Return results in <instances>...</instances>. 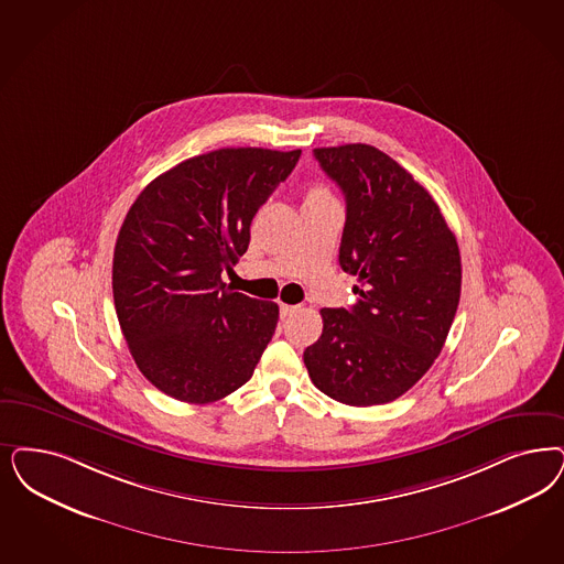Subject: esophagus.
I'll list each match as a JSON object with an SVG mask.
<instances>
[{
    "mask_svg": "<svg viewBox=\"0 0 564 564\" xmlns=\"http://www.w3.org/2000/svg\"><path fill=\"white\" fill-rule=\"evenodd\" d=\"M281 316L285 318V316H290V314H293V312L297 311V306H290V304H281Z\"/></svg>",
    "mask_w": 564,
    "mask_h": 564,
    "instance_id": "obj_1",
    "label": "esophagus"
}]
</instances>
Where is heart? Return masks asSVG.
Masks as SVG:
<instances>
[{
  "instance_id": "b5f03b06",
  "label": "heart",
  "mask_w": 564,
  "mask_h": 564,
  "mask_svg": "<svg viewBox=\"0 0 564 564\" xmlns=\"http://www.w3.org/2000/svg\"><path fill=\"white\" fill-rule=\"evenodd\" d=\"M327 194V189H323V187H314L312 189L311 194H308V197H325Z\"/></svg>"
}]
</instances>
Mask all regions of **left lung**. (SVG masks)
Here are the masks:
<instances>
[{"instance_id": "8db88e82", "label": "left lung", "mask_w": 564, "mask_h": 564, "mask_svg": "<svg viewBox=\"0 0 564 564\" xmlns=\"http://www.w3.org/2000/svg\"><path fill=\"white\" fill-rule=\"evenodd\" d=\"M314 158L346 195L339 264L358 276V302L321 311L323 335L304 365L341 404H388L446 344L463 283L458 243L427 189L381 150L348 143Z\"/></svg>"}]
</instances>
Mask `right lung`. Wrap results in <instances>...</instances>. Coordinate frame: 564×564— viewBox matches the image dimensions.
<instances>
[{"instance_id":"1","label":"right lung","mask_w":564,"mask_h":564,"mask_svg":"<svg viewBox=\"0 0 564 564\" xmlns=\"http://www.w3.org/2000/svg\"><path fill=\"white\" fill-rule=\"evenodd\" d=\"M302 150L223 148L195 155L139 194L118 231L112 292L143 377L187 404L216 402L250 381L279 306L231 292L250 225L292 175Z\"/></svg>"}]
</instances>
